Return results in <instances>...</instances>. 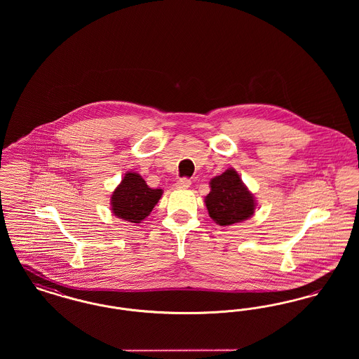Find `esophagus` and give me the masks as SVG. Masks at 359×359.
<instances>
[{
    "label": "esophagus",
    "mask_w": 359,
    "mask_h": 359,
    "mask_svg": "<svg viewBox=\"0 0 359 359\" xmlns=\"http://www.w3.org/2000/svg\"><path fill=\"white\" fill-rule=\"evenodd\" d=\"M191 186V180L187 177H183V179H179L177 183H176V187L177 188H188Z\"/></svg>",
    "instance_id": "1"
}]
</instances>
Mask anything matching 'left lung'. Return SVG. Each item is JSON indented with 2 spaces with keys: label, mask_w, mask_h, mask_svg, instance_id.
Here are the masks:
<instances>
[{
  "label": "left lung",
  "mask_w": 359,
  "mask_h": 359,
  "mask_svg": "<svg viewBox=\"0 0 359 359\" xmlns=\"http://www.w3.org/2000/svg\"><path fill=\"white\" fill-rule=\"evenodd\" d=\"M205 203L210 218L219 226H231L249 219L256 210L255 195L242 183L238 172L229 168L210 180Z\"/></svg>",
  "instance_id": "obj_1"
}]
</instances>
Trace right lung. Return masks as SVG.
Here are the masks:
<instances>
[{
	"label": "right lung",
	"instance_id": "add662e5",
	"mask_svg": "<svg viewBox=\"0 0 359 359\" xmlns=\"http://www.w3.org/2000/svg\"><path fill=\"white\" fill-rule=\"evenodd\" d=\"M161 195L163 189L151 188L138 173L128 172L113 191L111 211L123 221L140 223L151 214Z\"/></svg>",
	"mask_w": 359,
	"mask_h": 359
}]
</instances>
